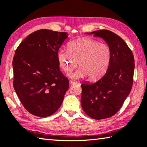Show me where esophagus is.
I'll return each instance as SVG.
<instances>
[{
	"instance_id": "esophagus-1",
	"label": "esophagus",
	"mask_w": 147,
	"mask_h": 147,
	"mask_svg": "<svg viewBox=\"0 0 147 147\" xmlns=\"http://www.w3.org/2000/svg\"><path fill=\"white\" fill-rule=\"evenodd\" d=\"M70 84H78V82H75V81H73V80H71Z\"/></svg>"
}]
</instances>
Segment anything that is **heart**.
<instances>
[{"instance_id": "obj_1", "label": "heart", "mask_w": 147, "mask_h": 147, "mask_svg": "<svg viewBox=\"0 0 147 147\" xmlns=\"http://www.w3.org/2000/svg\"><path fill=\"white\" fill-rule=\"evenodd\" d=\"M58 63L64 72L69 73L77 66L79 69L69 74L71 78L86 76L90 80L99 78L106 73L112 59V51L108 44L96 39L84 38L68 44V50L59 49Z\"/></svg>"}]
</instances>
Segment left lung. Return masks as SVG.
<instances>
[{"instance_id": "left-lung-1", "label": "left lung", "mask_w": 147, "mask_h": 147, "mask_svg": "<svg viewBox=\"0 0 147 147\" xmlns=\"http://www.w3.org/2000/svg\"><path fill=\"white\" fill-rule=\"evenodd\" d=\"M103 39L110 47L112 59L106 74L96 82L82 84L81 105L91 118L100 120L113 116L130 94L135 65L131 50L121 37L100 30L86 33Z\"/></svg>"}]
</instances>
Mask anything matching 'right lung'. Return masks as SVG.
<instances>
[{"label":"right lung","instance_id":"add662e5","mask_svg":"<svg viewBox=\"0 0 147 147\" xmlns=\"http://www.w3.org/2000/svg\"><path fill=\"white\" fill-rule=\"evenodd\" d=\"M66 32L39 30L20 43L13 59V88L28 112L46 117L63 102L69 80L59 70L58 52Z\"/></svg>","mask_w":147,"mask_h":147}]
</instances>
